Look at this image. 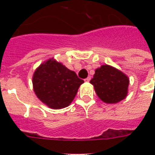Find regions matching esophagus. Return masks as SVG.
<instances>
[{
  "mask_svg": "<svg viewBox=\"0 0 155 155\" xmlns=\"http://www.w3.org/2000/svg\"><path fill=\"white\" fill-rule=\"evenodd\" d=\"M90 80H91V77H90V76H88V77H87L86 79H85L84 81L85 82H89Z\"/></svg>",
  "mask_w": 155,
  "mask_h": 155,
  "instance_id": "1",
  "label": "esophagus"
}]
</instances>
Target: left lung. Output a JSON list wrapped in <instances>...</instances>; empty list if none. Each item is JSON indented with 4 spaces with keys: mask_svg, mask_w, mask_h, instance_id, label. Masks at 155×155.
I'll use <instances>...</instances> for the list:
<instances>
[{
    "mask_svg": "<svg viewBox=\"0 0 155 155\" xmlns=\"http://www.w3.org/2000/svg\"><path fill=\"white\" fill-rule=\"evenodd\" d=\"M90 83L102 101L115 104L127 97L130 80L121 71L105 64L96 69Z\"/></svg>",
    "mask_w": 155,
    "mask_h": 155,
    "instance_id": "obj_1",
    "label": "left lung"
}]
</instances>
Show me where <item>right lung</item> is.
I'll use <instances>...</instances> for the list:
<instances>
[{
    "instance_id": "add662e5",
    "label": "right lung",
    "mask_w": 155,
    "mask_h": 155,
    "mask_svg": "<svg viewBox=\"0 0 155 155\" xmlns=\"http://www.w3.org/2000/svg\"><path fill=\"white\" fill-rule=\"evenodd\" d=\"M84 80L54 58L45 61L33 75V87L38 99L53 109L68 107Z\"/></svg>"
}]
</instances>
